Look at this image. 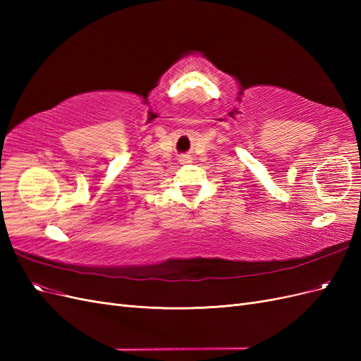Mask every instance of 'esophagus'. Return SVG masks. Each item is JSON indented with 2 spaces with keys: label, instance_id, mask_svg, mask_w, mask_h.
I'll return each mask as SVG.
<instances>
[{
  "label": "esophagus",
  "instance_id": "esophagus-1",
  "mask_svg": "<svg viewBox=\"0 0 361 361\" xmlns=\"http://www.w3.org/2000/svg\"><path fill=\"white\" fill-rule=\"evenodd\" d=\"M180 161H183V162H188V161H190V158H188V157H183Z\"/></svg>",
  "mask_w": 361,
  "mask_h": 361
}]
</instances>
